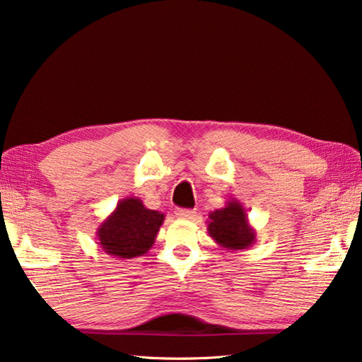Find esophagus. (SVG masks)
I'll return each mask as SVG.
<instances>
[{"label":"esophagus","instance_id":"1","mask_svg":"<svg viewBox=\"0 0 362 362\" xmlns=\"http://www.w3.org/2000/svg\"><path fill=\"white\" fill-rule=\"evenodd\" d=\"M175 216L183 220H193L196 217V211L193 209H177Z\"/></svg>","mask_w":362,"mask_h":362}]
</instances>
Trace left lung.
<instances>
[{"label": "left lung", "instance_id": "left-lung-1", "mask_svg": "<svg viewBox=\"0 0 362 362\" xmlns=\"http://www.w3.org/2000/svg\"><path fill=\"white\" fill-rule=\"evenodd\" d=\"M207 231L220 247L230 252L244 250L255 243V230L238 199H228L223 207L209 214Z\"/></svg>", "mask_w": 362, "mask_h": 362}]
</instances>
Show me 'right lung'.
<instances>
[{
	"mask_svg": "<svg viewBox=\"0 0 362 362\" xmlns=\"http://www.w3.org/2000/svg\"><path fill=\"white\" fill-rule=\"evenodd\" d=\"M164 222V214L145 207L136 196L118 201L95 235L102 250L116 259H134L148 252Z\"/></svg>",
	"mask_w": 362,
	"mask_h": 362,
	"instance_id": "right-lung-1",
	"label": "right lung"
}]
</instances>
